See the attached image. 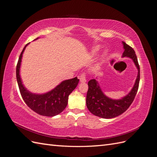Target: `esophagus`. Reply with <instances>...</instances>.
<instances>
[{
    "mask_svg": "<svg viewBox=\"0 0 157 157\" xmlns=\"http://www.w3.org/2000/svg\"><path fill=\"white\" fill-rule=\"evenodd\" d=\"M80 81L81 82H86V75L84 73L82 74L80 77Z\"/></svg>",
    "mask_w": 157,
    "mask_h": 157,
    "instance_id": "obj_1",
    "label": "esophagus"
}]
</instances>
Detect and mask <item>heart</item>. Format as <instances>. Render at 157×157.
I'll use <instances>...</instances> for the list:
<instances>
[{"label":"heart","instance_id":"b5f03b06","mask_svg":"<svg viewBox=\"0 0 157 157\" xmlns=\"http://www.w3.org/2000/svg\"><path fill=\"white\" fill-rule=\"evenodd\" d=\"M98 50H99V47H98V46H96V47H94V48L92 49V53L94 54H95L96 53V52L98 51ZM106 56V52H104V53L103 54V55H102V59H104V58H105V56Z\"/></svg>","mask_w":157,"mask_h":157}]
</instances>
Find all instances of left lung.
Listing matches in <instances>:
<instances>
[{
    "label": "left lung",
    "instance_id": "left-lung-1",
    "mask_svg": "<svg viewBox=\"0 0 157 157\" xmlns=\"http://www.w3.org/2000/svg\"><path fill=\"white\" fill-rule=\"evenodd\" d=\"M122 44L124 51L122 57L132 59L138 71L135 84L126 96L119 99H113L105 96L102 92L96 79L90 80L88 83L86 106L95 116L103 118H112L121 115L130 106L137 94L140 78V65L134 49L124 42H122Z\"/></svg>",
    "mask_w": 157,
    "mask_h": 157
}]
</instances>
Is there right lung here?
Here are the masks:
<instances>
[{"mask_svg": "<svg viewBox=\"0 0 157 157\" xmlns=\"http://www.w3.org/2000/svg\"><path fill=\"white\" fill-rule=\"evenodd\" d=\"M29 44L23 48L16 67V78L21 97L27 106L35 113L46 117L56 116L67 107L69 94L77 86L79 79L75 77L63 80L54 89L44 94H35L29 91L22 83L20 75L22 56Z\"/></svg>", "mask_w": 157, "mask_h": 157, "instance_id": "obj_1", "label": "right lung"}]
</instances>
